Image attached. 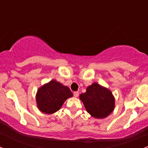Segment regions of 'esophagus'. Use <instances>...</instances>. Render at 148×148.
<instances>
[{
  "label": "esophagus",
  "mask_w": 148,
  "mask_h": 148,
  "mask_svg": "<svg viewBox=\"0 0 148 148\" xmlns=\"http://www.w3.org/2000/svg\"><path fill=\"white\" fill-rule=\"evenodd\" d=\"M74 96L75 97H77L79 96V92H74Z\"/></svg>",
  "instance_id": "esophagus-1"
}]
</instances>
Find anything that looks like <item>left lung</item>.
Here are the masks:
<instances>
[{
  "instance_id": "obj_1",
  "label": "left lung",
  "mask_w": 148,
  "mask_h": 148,
  "mask_svg": "<svg viewBox=\"0 0 148 148\" xmlns=\"http://www.w3.org/2000/svg\"><path fill=\"white\" fill-rule=\"evenodd\" d=\"M79 98L86 111L95 118H104L114 110V99L112 92L97 83L88 86Z\"/></svg>"
}]
</instances>
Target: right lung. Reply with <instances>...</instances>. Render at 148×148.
Here are the masks:
<instances>
[{"instance_id":"add662e5","label":"right lung","mask_w":148,"mask_h":148,"mask_svg":"<svg viewBox=\"0 0 148 148\" xmlns=\"http://www.w3.org/2000/svg\"><path fill=\"white\" fill-rule=\"evenodd\" d=\"M72 96L69 88L51 80L38 89L36 95L37 105L42 112L52 114L62 107L66 99Z\"/></svg>"}]
</instances>
